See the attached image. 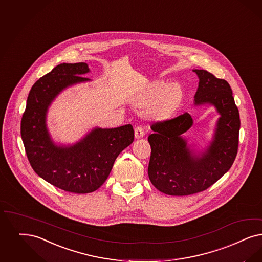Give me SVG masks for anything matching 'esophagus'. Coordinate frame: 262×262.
Segmentation results:
<instances>
[{
    "instance_id": "1",
    "label": "esophagus",
    "mask_w": 262,
    "mask_h": 262,
    "mask_svg": "<svg viewBox=\"0 0 262 262\" xmlns=\"http://www.w3.org/2000/svg\"><path fill=\"white\" fill-rule=\"evenodd\" d=\"M145 135V132H144V128L142 126H136V129H135V136L136 138H141L143 137Z\"/></svg>"
}]
</instances>
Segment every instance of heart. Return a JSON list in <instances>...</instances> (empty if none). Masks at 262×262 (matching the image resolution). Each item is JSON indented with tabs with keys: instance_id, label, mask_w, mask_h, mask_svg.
I'll use <instances>...</instances> for the list:
<instances>
[{
	"instance_id": "obj_1",
	"label": "heart",
	"mask_w": 262,
	"mask_h": 262,
	"mask_svg": "<svg viewBox=\"0 0 262 262\" xmlns=\"http://www.w3.org/2000/svg\"><path fill=\"white\" fill-rule=\"evenodd\" d=\"M182 99V91L178 84L157 82L152 84L140 99L139 105L145 106L153 100L150 112L156 117H168L172 114Z\"/></svg>"
}]
</instances>
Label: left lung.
Here are the masks:
<instances>
[{"instance_id":"8db88e82","label":"left lung","mask_w":262,"mask_h":262,"mask_svg":"<svg viewBox=\"0 0 262 262\" xmlns=\"http://www.w3.org/2000/svg\"><path fill=\"white\" fill-rule=\"evenodd\" d=\"M199 77L195 105H213L220 113L212 141L195 154L181 135L193 125L185 112L156 122L148 136L151 156L148 176L156 188L168 195L186 196L209 188L230 169L238 152L240 115L229 84L207 70H193Z\"/></svg>"}]
</instances>
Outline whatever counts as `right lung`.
I'll list each match as a JSON object with an SVG mask.
<instances>
[{
    "label": "right lung",
    "mask_w": 262,
    "mask_h": 262,
    "mask_svg": "<svg viewBox=\"0 0 262 262\" xmlns=\"http://www.w3.org/2000/svg\"><path fill=\"white\" fill-rule=\"evenodd\" d=\"M86 63H62L33 84L21 119L20 134L35 172L57 188L77 194L91 193L108 178L116 158L133 143L132 125L95 127L79 142L56 145L47 127V113L53 99L66 88L90 81Z\"/></svg>",
    "instance_id": "1"
}]
</instances>
